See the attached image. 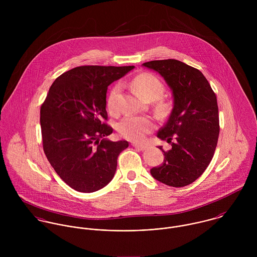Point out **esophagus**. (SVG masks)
Listing matches in <instances>:
<instances>
[{
  "instance_id": "1",
  "label": "esophagus",
  "mask_w": 257,
  "mask_h": 257,
  "mask_svg": "<svg viewBox=\"0 0 257 257\" xmlns=\"http://www.w3.org/2000/svg\"><path fill=\"white\" fill-rule=\"evenodd\" d=\"M133 147H136L137 149H140V150H146L147 149V146L145 145H139V144H133Z\"/></svg>"
}]
</instances>
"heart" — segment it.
<instances>
[{
  "label": "heart",
  "instance_id": "b5f03b06",
  "mask_svg": "<svg viewBox=\"0 0 257 257\" xmlns=\"http://www.w3.org/2000/svg\"><path fill=\"white\" fill-rule=\"evenodd\" d=\"M132 87L145 100L152 102L159 99L164 92V85L155 75L151 73H141L132 80ZM120 94V86L114 85L110 89L107 99V107L110 113L118 112V97ZM155 124L149 116L126 115L117 123V132L119 135L134 142H141L149 134Z\"/></svg>",
  "mask_w": 257,
  "mask_h": 257
}]
</instances>
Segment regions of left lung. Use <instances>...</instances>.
Here are the masks:
<instances>
[{"mask_svg": "<svg viewBox=\"0 0 257 257\" xmlns=\"http://www.w3.org/2000/svg\"><path fill=\"white\" fill-rule=\"evenodd\" d=\"M160 74L172 90L174 106L157 133L171 144L163 163L150 169L161 183L184 187L196 181L209 166L220 134L217 97L203 73L176 59L153 60L143 64Z\"/></svg>", "mask_w": 257, "mask_h": 257, "instance_id": "1", "label": "left lung"}]
</instances>
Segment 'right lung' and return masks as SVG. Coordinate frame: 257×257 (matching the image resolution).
I'll return each instance as SVG.
<instances>
[{"instance_id": "right-lung-1", "label": "right lung", "mask_w": 257, "mask_h": 257, "mask_svg": "<svg viewBox=\"0 0 257 257\" xmlns=\"http://www.w3.org/2000/svg\"><path fill=\"white\" fill-rule=\"evenodd\" d=\"M135 66L84 65L61 74L40 107L43 151L58 176L72 189L91 193L112 179L126 141L104 139L112 133L106 121V94L113 81Z\"/></svg>"}]
</instances>
